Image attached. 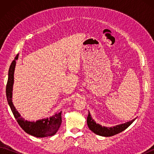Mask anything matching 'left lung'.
Returning <instances> with one entry per match:
<instances>
[{
    "label": "left lung",
    "instance_id": "obj_1",
    "mask_svg": "<svg viewBox=\"0 0 154 154\" xmlns=\"http://www.w3.org/2000/svg\"><path fill=\"white\" fill-rule=\"evenodd\" d=\"M135 119H134L131 121H129L126 123L120 124L116 126H113L111 128H107L100 126V124H97L94 122V120L92 119L90 113L89 112L87 116V125L89 126V129L91 131L93 132L94 134H96L97 135L105 136V137H109L112 136L114 135H116L117 134H119L121 132H122L123 130L126 129L130 124H131Z\"/></svg>",
    "mask_w": 154,
    "mask_h": 154
}]
</instances>
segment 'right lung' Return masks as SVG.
Returning <instances> with one entry per match:
<instances>
[{"label":"right lung","instance_id":"1","mask_svg":"<svg viewBox=\"0 0 154 154\" xmlns=\"http://www.w3.org/2000/svg\"><path fill=\"white\" fill-rule=\"evenodd\" d=\"M18 54L16 55L10 66L8 71V77L6 87V98L11 109L17 122L24 131L33 136L37 138L51 136L57 132L61 124V112L55 114L50 119L37 120L36 122H30L25 120L20 115L16 110L12 101V86L14 83V72L16 65V61L18 60Z\"/></svg>","mask_w":154,"mask_h":154}]
</instances>
